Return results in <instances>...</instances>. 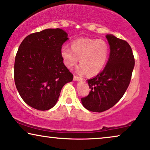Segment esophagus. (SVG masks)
<instances>
[{
  "instance_id": "34e87169",
  "label": "esophagus",
  "mask_w": 150,
  "mask_h": 150,
  "mask_svg": "<svg viewBox=\"0 0 150 150\" xmlns=\"http://www.w3.org/2000/svg\"><path fill=\"white\" fill-rule=\"evenodd\" d=\"M83 79L81 77H79L77 76H74V81H82Z\"/></svg>"
}]
</instances>
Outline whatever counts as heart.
Returning a JSON list of instances; mask_svg holds the SVG:
<instances>
[{
    "instance_id": "obj_1",
    "label": "heart",
    "mask_w": 150,
    "mask_h": 150,
    "mask_svg": "<svg viewBox=\"0 0 150 150\" xmlns=\"http://www.w3.org/2000/svg\"><path fill=\"white\" fill-rule=\"evenodd\" d=\"M71 47L64 45L61 49V56L66 67L72 68L80 58L81 65L77 71L95 75L105 65L109 56V46L103 40L79 38L71 42Z\"/></svg>"
}]
</instances>
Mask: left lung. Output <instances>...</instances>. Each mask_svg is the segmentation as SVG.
Returning a JSON list of instances; mask_svg holds the SVG:
<instances>
[{
	"label": "left lung",
	"instance_id": "obj_1",
	"mask_svg": "<svg viewBox=\"0 0 150 150\" xmlns=\"http://www.w3.org/2000/svg\"><path fill=\"white\" fill-rule=\"evenodd\" d=\"M110 52L104 69L87 80L90 92L81 98L83 105L91 112H102L112 108L129 86L135 61L131 47L125 40L108 34Z\"/></svg>",
	"mask_w": 150,
	"mask_h": 150
}]
</instances>
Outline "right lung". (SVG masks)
<instances>
[{
  "label": "right lung",
  "instance_id": "1",
  "mask_svg": "<svg viewBox=\"0 0 150 150\" xmlns=\"http://www.w3.org/2000/svg\"><path fill=\"white\" fill-rule=\"evenodd\" d=\"M67 34L61 29H47L25 37L15 58L14 82L28 105L45 111L53 108L73 74L61 56Z\"/></svg>",
  "mask_w": 150,
  "mask_h": 150
}]
</instances>
